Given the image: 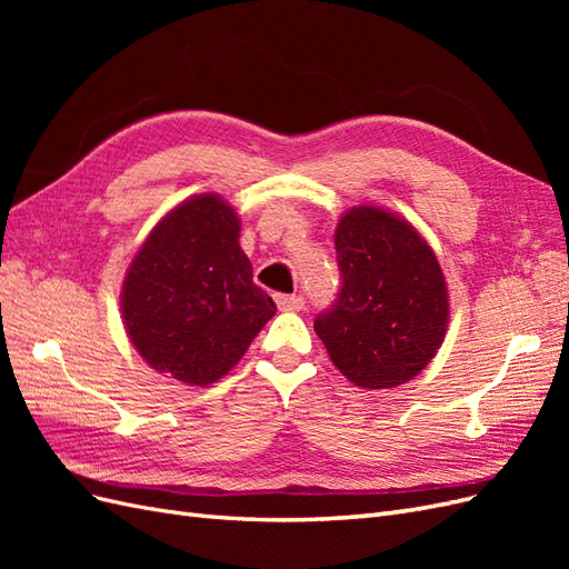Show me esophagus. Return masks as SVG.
Listing matches in <instances>:
<instances>
[{"label": "esophagus", "instance_id": "34e87169", "mask_svg": "<svg viewBox=\"0 0 569 569\" xmlns=\"http://www.w3.org/2000/svg\"><path fill=\"white\" fill-rule=\"evenodd\" d=\"M274 301H278L280 311H301L306 303L303 297H299V295H278L274 297Z\"/></svg>", "mask_w": 569, "mask_h": 569}]
</instances>
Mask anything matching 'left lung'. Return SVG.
Here are the masks:
<instances>
[{
  "instance_id": "8db88e82",
  "label": "left lung",
  "mask_w": 569,
  "mask_h": 569,
  "mask_svg": "<svg viewBox=\"0 0 569 569\" xmlns=\"http://www.w3.org/2000/svg\"><path fill=\"white\" fill-rule=\"evenodd\" d=\"M341 287L313 327L332 363L366 389L412 380L439 351L449 295L435 251L403 218L358 206L335 234Z\"/></svg>"
}]
</instances>
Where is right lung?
Here are the masks:
<instances>
[{
    "label": "right lung",
    "mask_w": 569,
    "mask_h": 569,
    "mask_svg": "<svg viewBox=\"0 0 569 569\" xmlns=\"http://www.w3.org/2000/svg\"><path fill=\"white\" fill-rule=\"evenodd\" d=\"M120 308L137 353L194 387L232 370L274 316L239 249V218L216 194L187 199L151 230L128 268Z\"/></svg>",
    "instance_id": "1"
}]
</instances>
